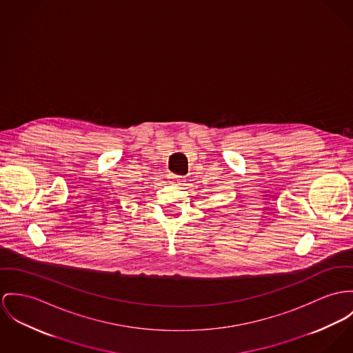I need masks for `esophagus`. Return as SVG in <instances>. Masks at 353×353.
Returning a JSON list of instances; mask_svg holds the SVG:
<instances>
[{"label": "esophagus", "mask_w": 353, "mask_h": 353, "mask_svg": "<svg viewBox=\"0 0 353 353\" xmlns=\"http://www.w3.org/2000/svg\"><path fill=\"white\" fill-rule=\"evenodd\" d=\"M185 177L184 176H176V174H173V176H170V183L172 184H174V185H184L185 184Z\"/></svg>", "instance_id": "34e87169"}]
</instances>
